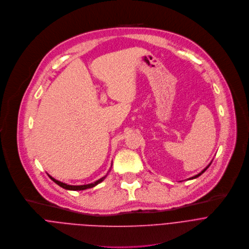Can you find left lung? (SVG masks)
Here are the masks:
<instances>
[{"mask_svg": "<svg viewBox=\"0 0 249 249\" xmlns=\"http://www.w3.org/2000/svg\"><path fill=\"white\" fill-rule=\"evenodd\" d=\"M211 163H212V162H211ZM211 163H210V164H209V165H208V166H207V167H206V168H205V169H204V170H203L201 173H199V174H198V175H196V176H194V177H192V178H188V179H193V178H198V177H199V176H201V175H202V174H203V173H204V172H205V171H206V170L209 168V166L211 165Z\"/></svg>", "mask_w": 249, "mask_h": 249, "instance_id": "8db88e82", "label": "left lung"}]
</instances>
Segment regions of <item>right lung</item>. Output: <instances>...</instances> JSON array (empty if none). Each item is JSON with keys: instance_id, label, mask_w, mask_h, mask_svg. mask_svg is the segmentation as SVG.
Masks as SVG:
<instances>
[{"instance_id": "add662e5", "label": "right lung", "mask_w": 249, "mask_h": 249, "mask_svg": "<svg viewBox=\"0 0 249 249\" xmlns=\"http://www.w3.org/2000/svg\"><path fill=\"white\" fill-rule=\"evenodd\" d=\"M48 176H49V178H51L55 183H57V184H58V185H60L61 187H63V188H65V189H68V190H84V189H87V188L94 187V186H95V185H97L98 183L102 182V181L105 179V178L107 177V176H105V177L101 178L100 179H98V180H96V181H94V182H92V183H89V184H83V185H71V184H67V183H65V182H62V181L57 180L56 178H52V177L50 176V175H48Z\"/></svg>"}]
</instances>
